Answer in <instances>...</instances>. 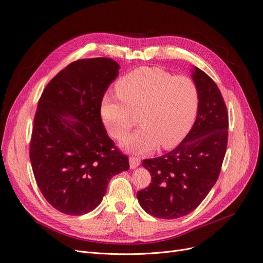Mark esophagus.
Masks as SVG:
<instances>
[{"label": "esophagus", "mask_w": 263, "mask_h": 263, "mask_svg": "<svg viewBox=\"0 0 263 263\" xmlns=\"http://www.w3.org/2000/svg\"><path fill=\"white\" fill-rule=\"evenodd\" d=\"M140 165V159L139 157H136V156H130L129 157V166L132 170H134V168L138 167Z\"/></svg>", "instance_id": "1"}]
</instances>
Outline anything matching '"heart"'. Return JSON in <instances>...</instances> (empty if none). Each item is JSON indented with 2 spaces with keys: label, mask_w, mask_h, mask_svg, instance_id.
I'll return each mask as SVG.
<instances>
[{
  "label": "heart",
  "mask_w": 263,
  "mask_h": 263,
  "mask_svg": "<svg viewBox=\"0 0 263 263\" xmlns=\"http://www.w3.org/2000/svg\"><path fill=\"white\" fill-rule=\"evenodd\" d=\"M115 88L119 96L107 93L100 103L109 134L122 140L137 123L138 114L142 125L124 140L126 150L148 153L159 144L170 149L190 132L199 103L198 88L191 78L142 67L124 76Z\"/></svg>",
  "instance_id": "obj_1"
}]
</instances>
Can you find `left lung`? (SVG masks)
I'll return each instance as SVG.
<instances>
[{"label": "left lung", "mask_w": 263, "mask_h": 263, "mask_svg": "<svg viewBox=\"0 0 263 263\" xmlns=\"http://www.w3.org/2000/svg\"><path fill=\"white\" fill-rule=\"evenodd\" d=\"M199 103L193 127L173 151L143 160L149 186L138 191L140 206L153 217L176 219L193 212L214 186L228 144L229 115L216 83L194 67Z\"/></svg>", "instance_id": "1"}]
</instances>
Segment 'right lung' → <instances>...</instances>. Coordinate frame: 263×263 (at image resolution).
Masks as SVG:
<instances>
[{
	"label": "right lung",
	"instance_id": "add662e5",
	"mask_svg": "<svg viewBox=\"0 0 263 263\" xmlns=\"http://www.w3.org/2000/svg\"><path fill=\"white\" fill-rule=\"evenodd\" d=\"M119 69L111 58L80 59L42 92L29 155L40 191L60 213L93 211L111 178L128 171L127 155L115 146L100 115L101 99Z\"/></svg>",
	"mask_w": 263,
	"mask_h": 263
}]
</instances>
